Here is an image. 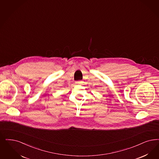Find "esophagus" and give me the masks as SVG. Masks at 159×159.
<instances>
[{"instance_id":"esophagus-1","label":"esophagus","mask_w":159,"mask_h":159,"mask_svg":"<svg viewBox=\"0 0 159 159\" xmlns=\"http://www.w3.org/2000/svg\"><path fill=\"white\" fill-rule=\"evenodd\" d=\"M82 82L81 80H79V81H76L75 83H76V84H80V83H82Z\"/></svg>"}]
</instances>
